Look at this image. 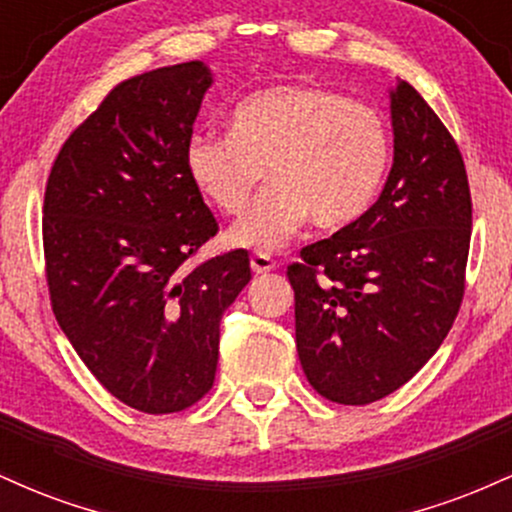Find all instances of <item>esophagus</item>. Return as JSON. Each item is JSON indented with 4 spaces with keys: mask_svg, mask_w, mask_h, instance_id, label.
Returning a JSON list of instances; mask_svg holds the SVG:
<instances>
[{
    "mask_svg": "<svg viewBox=\"0 0 512 512\" xmlns=\"http://www.w3.org/2000/svg\"><path fill=\"white\" fill-rule=\"evenodd\" d=\"M250 267L255 274H267V272H274L276 262L269 255H264V252H255V255L250 257Z\"/></svg>",
    "mask_w": 512,
    "mask_h": 512,
    "instance_id": "esophagus-1",
    "label": "esophagus"
}]
</instances>
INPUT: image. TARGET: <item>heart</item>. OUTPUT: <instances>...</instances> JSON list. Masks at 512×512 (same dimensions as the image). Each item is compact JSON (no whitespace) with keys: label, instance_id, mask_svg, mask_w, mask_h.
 I'll return each mask as SVG.
<instances>
[{"label":"heart","instance_id":"obj_1","mask_svg":"<svg viewBox=\"0 0 512 512\" xmlns=\"http://www.w3.org/2000/svg\"><path fill=\"white\" fill-rule=\"evenodd\" d=\"M390 158L380 110L303 84L252 93L233 110L231 134H195L185 149L190 180L231 216L245 211L267 168L274 185L226 236L233 248L257 252L284 248L310 216L330 231L361 219Z\"/></svg>","mask_w":512,"mask_h":512}]
</instances>
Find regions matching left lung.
Wrapping results in <instances>:
<instances>
[{
	"mask_svg": "<svg viewBox=\"0 0 512 512\" xmlns=\"http://www.w3.org/2000/svg\"><path fill=\"white\" fill-rule=\"evenodd\" d=\"M395 158L378 202L286 269L308 383L361 407L409 383L464 296L472 197L460 149L421 93L390 91Z\"/></svg>",
	"mask_w": 512,
	"mask_h": 512,
	"instance_id": "left-lung-1",
	"label": "left lung"
}]
</instances>
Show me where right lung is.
Returning <instances> with one entry per match:
<instances>
[{
	"mask_svg": "<svg viewBox=\"0 0 512 512\" xmlns=\"http://www.w3.org/2000/svg\"><path fill=\"white\" fill-rule=\"evenodd\" d=\"M211 81L195 60L117 84L69 134L45 187L52 313L98 383L144 414L211 390L221 315L252 276L245 250L185 267L219 231L185 166Z\"/></svg>",
	"mask_w": 512,
	"mask_h": 512,
	"instance_id": "add662e5",
	"label": "right lung"
}]
</instances>
